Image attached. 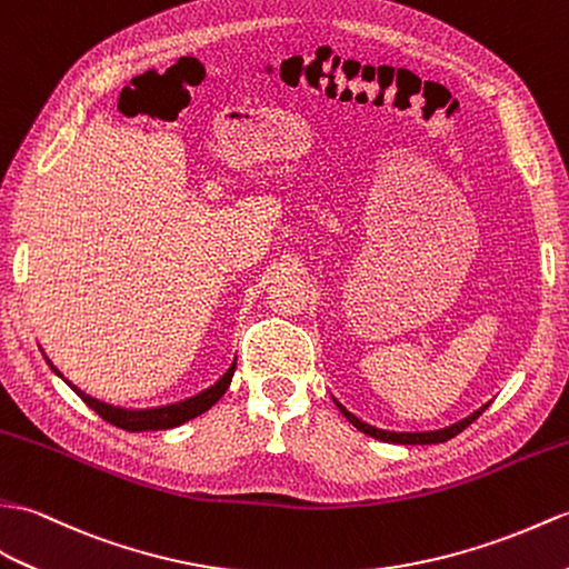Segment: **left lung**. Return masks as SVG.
<instances>
[{
    "label": "left lung",
    "instance_id": "1",
    "mask_svg": "<svg viewBox=\"0 0 569 569\" xmlns=\"http://www.w3.org/2000/svg\"><path fill=\"white\" fill-rule=\"evenodd\" d=\"M337 407H339V412L345 415L351 425L359 429V431H363V433H368V436H373V439H378V441H388V443H405V446H415V443H443V441H448V439H453V436H458L460 431L463 429H468L475 419H478L487 407L490 405H485V407H480L478 412H472L470 417H466V419H460V421H456V425H451V427H446V429H439V431H415V433H409V431H386V429H376V427H371V425H366V421H361L359 417H353L349 409L345 407V405H339L337 402Z\"/></svg>",
    "mask_w": 569,
    "mask_h": 569
}]
</instances>
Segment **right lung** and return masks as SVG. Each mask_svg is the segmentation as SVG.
<instances>
[{
	"label": "right lung",
	"instance_id": "right-lung-1",
	"mask_svg": "<svg viewBox=\"0 0 569 569\" xmlns=\"http://www.w3.org/2000/svg\"><path fill=\"white\" fill-rule=\"evenodd\" d=\"M50 363V359H46ZM234 366H237V359L232 361V366L228 368V373H224L216 386H210L208 390L193 395V398L189 400H181V402H174V405H164V407H152V409H123V407H113V405H106L97 398H91V395L82 392L77 386H72L70 380H64L62 373L58 371L56 366L50 363L52 371H56L68 386L79 395V400H82L87 407L94 409V412L109 421V425L118 427V429H126V431H157V429H174L179 425H183V421H189L198 415L208 412L210 407H213L224 390L230 388V380H232V373H234Z\"/></svg>",
	"mask_w": 569,
	"mask_h": 569
}]
</instances>
